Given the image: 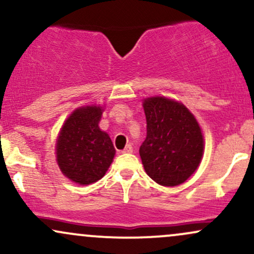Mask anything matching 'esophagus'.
Wrapping results in <instances>:
<instances>
[{
  "mask_svg": "<svg viewBox=\"0 0 254 254\" xmlns=\"http://www.w3.org/2000/svg\"><path fill=\"white\" fill-rule=\"evenodd\" d=\"M132 150H133V149H132V145H131V144H127V147H125V148H124V149L121 151V153H122V154H127V153H132Z\"/></svg>",
  "mask_w": 254,
  "mask_h": 254,
  "instance_id": "esophagus-1",
  "label": "esophagus"
}]
</instances>
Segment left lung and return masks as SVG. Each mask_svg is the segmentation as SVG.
Instances as JSON below:
<instances>
[{
    "label": "left lung",
    "mask_w": 254,
    "mask_h": 254,
    "mask_svg": "<svg viewBox=\"0 0 254 254\" xmlns=\"http://www.w3.org/2000/svg\"><path fill=\"white\" fill-rule=\"evenodd\" d=\"M147 136L139 147L147 174L162 186L183 184L197 170L203 155V135L191 112L167 98L143 103Z\"/></svg>",
    "instance_id": "1"
}]
</instances>
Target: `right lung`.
<instances>
[{"label": "right lung", "mask_w": 254, "mask_h": 254, "mask_svg": "<svg viewBox=\"0 0 254 254\" xmlns=\"http://www.w3.org/2000/svg\"><path fill=\"white\" fill-rule=\"evenodd\" d=\"M103 110L81 107L68 118L57 141V164L65 177L81 185L98 182L109 170L115 147L99 129Z\"/></svg>", "instance_id": "1"}]
</instances>
